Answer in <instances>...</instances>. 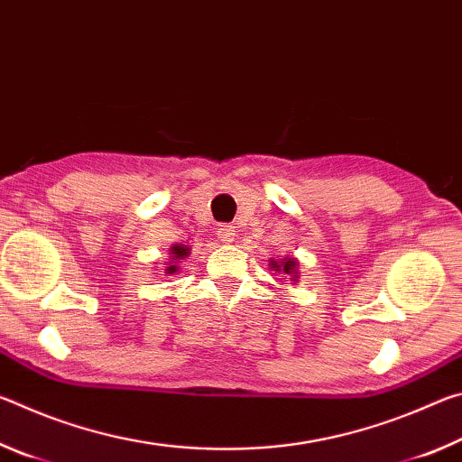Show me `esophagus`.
I'll list each match as a JSON object with an SVG mask.
<instances>
[{"mask_svg":"<svg viewBox=\"0 0 462 462\" xmlns=\"http://www.w3.org/2000/svg\"><path fill=\"white\" fill-rule=\"evenodd\" d=\"M234 234H236V230H234V226H228L224 224L217 228V238H220L222 242H226V245H230V242L234 240Z\"/></svg>","mask_w":462,"mask_h":462,"instance_id":"34e87169","label":"esophagus"}]
</instances>
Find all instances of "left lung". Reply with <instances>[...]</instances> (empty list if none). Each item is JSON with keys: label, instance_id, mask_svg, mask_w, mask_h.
Wrapping results in <instances>:
<instances>
[{"label": "left lung", "instance_id": "obj_1", "mask_svg": "<svg viewBox=\"0 0 462 462\" xmlns=\"http://www.w3.org/2000/svg\"><path fill=\"white\" fill-rule=\"evenodd\" d=\"M271 269H275L279 273H285V275H289L293 281H297V261L295 259H283L281 263L271 261Z\"/></svg>", "mask_w": 462, "mask_h": 462}]
</instances>
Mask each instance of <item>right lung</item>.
<instances>
[{"mask_svg":"<svg viewBox=\"0 0 462 462\" xmlns=\"http://www.w3.org/2000/svg\"><path fill=\"white\" fill-rule=\"evenodd\" d=\"M171 254H173V263H171L169 267L165 269L167 275H173V273H177V269H179L177 263L189 254V248L183 246V245H173V246H171Z\"/></svg>","mask_w":462,"mask_h":462,"instance_id":"right-lung-1","label":"right lung"}]
</instances>
